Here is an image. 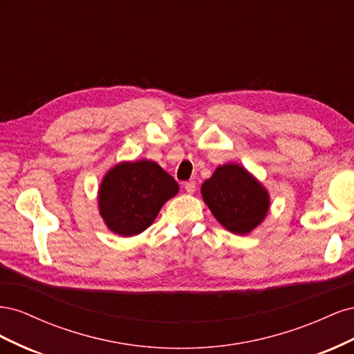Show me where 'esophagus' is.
<instances>
[{
    "label": "esophagus",
    "instance_id": "esophagus-1",
    "mask_svg": "<svg viewBox=\"0 0 354 354\" xmlns=\"http://www.w3.org/2000/svg\"><path fill=\"white\" fill-rule=\"evenodd\" d=\"M185 190L187 192V194L189 195H194L195 194V190H196V183H195V181H186V183H185Z\"/></svg>",
    "mask_w": 354,
    "mask_h": 354
}]
</instances>
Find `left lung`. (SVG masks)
Returning <instances> with one entry per match:
<instances>
[{"label": "left lung", "instance_id": "8db88e82", "mask_svg": "<svg viewBox=\"0 0 354 354\" xmlns=\"http://www.w3.org/2000/svg\"><path fill=\"white\" fill-rule=\"evenodd\" d=\"M203 202L224 229L248 234L259 227L270 208L267 189L239 164H224L201 186Z\"/></svg>", "mask_w": 354, "mask_h": 354}]
</instances>
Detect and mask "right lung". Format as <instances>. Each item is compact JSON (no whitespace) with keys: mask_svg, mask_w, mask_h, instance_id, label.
<instances>
[{"mask_svg":"<svg viewBox=\"0 0 354 354\" xmlns=\"http://www.w3.org/2000/svg\"><path fill=\"white\" fill-rule=\"evenodd\" d=\"M178 189L177 181L153 160H124L102 180L99 212L111 232L124 238L136 236L151 226Z\"/></svg>","mask_w":354,"mask_h":354,"instance_id":"add662e5","label":"right lung"}]
</instances>
